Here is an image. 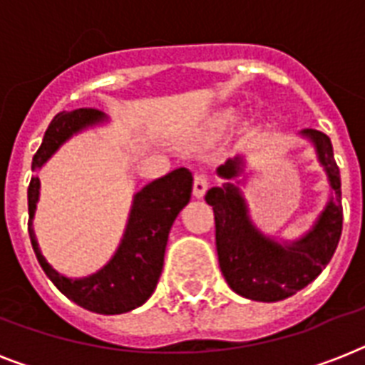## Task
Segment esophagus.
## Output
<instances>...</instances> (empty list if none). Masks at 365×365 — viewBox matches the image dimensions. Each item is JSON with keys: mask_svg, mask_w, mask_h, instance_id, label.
I'll return each instance as SVG.
<instances>
[{"mask_svg": "<svg viewBox=\"0 0 365 365\" xmlns=\"http://www.w3.org/2000/svg\"><path fill=\"white\" fill-rule=\"evenodd\" d=\"M208 176L206 174H200V172H197L193 178V195L197 197V199H200V197H205L206 189H208Z\"/></svg>", "mask_w": 365, "mask_h": 365, "instance_id": "1", "label": "esophagus"}]
</instances>
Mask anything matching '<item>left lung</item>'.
I'll use <instances>...</instances> for the list:
<instances>
[{
    "label": "left lung",
    "instance_id": "obj_1",
    "mask_svg": "<svg viewBox=\"0 0 365 365\" xmlns=\"http://www.w3.org/2000/svg\"><path fill=\"white\" fill-rule=\"evenodd\" d=\"M305 134L317 143L320 163L326 166L335 191V202L329 200L314 229L299 242L280 246L257 233L250 223L239 189L231 183L208 189L205 197L214 208L220 269L229 288L248 299L271 303L297 294V289L305 288L324 271L339 244L343 206L339 205V166L335 163L334 148L324 132L305 130ZM217 174L235 178L239 174V163L227 160L217 168Z\"/></svg>",
    "mask_w": 365,
    "mask_h": 365
}]
</instances>
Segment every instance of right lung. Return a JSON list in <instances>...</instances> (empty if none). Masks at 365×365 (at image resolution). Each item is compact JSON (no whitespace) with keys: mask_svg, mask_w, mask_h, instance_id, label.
Segmentation results:
<instances>
[{"mask_svg":"<svg viewBox=\"0 0 365 365\" xmlns=\"http://www.w3.org/2000/svg\"><path fill=\"white\" fill-rule=\"evenodd\" d=\"M102 119L104 115L94 108H79L71 113L62 111L54 115L43 136L41 148L34 155L31 170H37L58 149L66 138L81 130L83 126L93 125ZM191 189H193V176L187 168H178L166 174L165 178H159L153 183L145 185L134 199L125 239L117 254L113 255V259L93 277L70 280L54 271L37 248L36 237L31 231V217L39 195V180L31 178L28 187V212H30L28 231L37 261L45 274L51 278V282L68 299L83 309L98 314H121L132 311L143 305L157 288L165 263L168 233L180 210L191 199Z\"/></svg>","mask_w":365,"mask_h":365,"instance_id":"add662e5","label":"right lung"}]
</instances>
